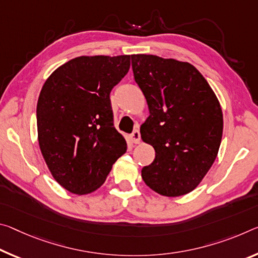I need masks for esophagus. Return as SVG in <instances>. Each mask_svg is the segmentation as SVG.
<instances>
[{"label": "esophagus", "mask_w": 258, "mask_h": 258, "mask_svg": "<svg viewBox=\"0 0 258 258\" xmlns=\"http://www.w3.org/2000/svg\"><path fill=\"white\" fill-rule=\"evenodd\" d=\"M131 140H132L133 144H139L141 140V136H140V132H139V130H134L133 133L131 134Z\"/></svg>", "instance_id": "1"}]
</instances>
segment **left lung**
<instances>
[{
	"mask_svg": "<svg viewBox=\"0 0 258 258\" xmlns=\"http://www.w3.org/2000/svg\"><path fill=\"white\" fill-rule=\"evenodd\" d=\"M131 58L150 113L141 125V138L155 149L154 162L141 171L142 179L161 195H185L201 182L217 157L222 108L191 64L155 55Z\"/></svg>",
	"mask_w": 258,
	"mask_h": 258,
	"instance_id": "1",
	"label": "left lung"
}]
</instances>
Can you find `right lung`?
<instances>
[{
  "mask_svg": "<svg viewBox=\"0 0 258 258\" xmlns=\"http://www.w3.org/2000/svg\"><path fill=\"white\" fill-rule=\"evenodd\" d=\"M128 55L80 56L51 73L36 105L39 145L55 180L78 195L96 190L127 149L113 127L112 88Z\"/></svg>",
  "mask_w": 258,
  "mask_h": 258,
  "instance_id": "1",
  "label": "right lung"
}]
</instances>
